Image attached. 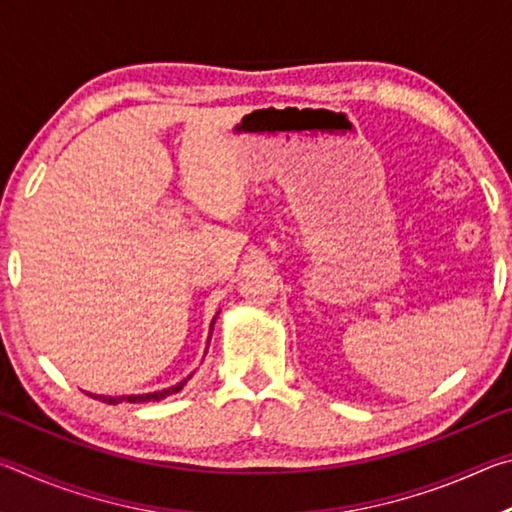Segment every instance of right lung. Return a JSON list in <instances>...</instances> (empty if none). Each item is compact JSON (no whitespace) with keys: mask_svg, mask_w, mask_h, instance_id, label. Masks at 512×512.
Masks as SVG:
<instances>
[{"mask_svg":"<svg viewBox=\"0 0 512 512\" xmlns=\"http://www.w3.org/2000/svg\"><path fill=\"white\" fill-rule=\"evenodd\" d=\"M214 320H216V316H214ZM214 320H212V327H214ZM212 327H210V334H212ZM210 343V341H207ZM192 377V375H189ZM187 377V379H189ZM187 379H183L180 381V384H176V386H171V388H164V391H158V393H146V395H121V397H106V395H90V397H94V400H101V402H106V404H119V402H131V404H135V402H160V400H164V397L167 395H173V393H180L183 391V386L187 384Z\"/></svg>","mask_w":512,"mask_h":512,"instance_id":"obj_1","label":"right lung"}]
</instances>
